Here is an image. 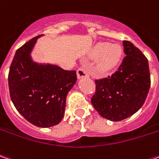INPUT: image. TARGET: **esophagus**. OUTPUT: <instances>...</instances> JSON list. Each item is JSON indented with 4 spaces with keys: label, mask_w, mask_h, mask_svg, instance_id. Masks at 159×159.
I'll return each mask as SVG.
<instances>
[{
    "label": "esophagus",
    "mask_w": 159,
    "mask_h": 159,
    "mask_svg": "<svg viewBox=\"0 0 159 159\" xmlns=\"http://www.w3.org/2000/svg\"><path fill=\"white\" fill-rule=\"evenodd\" d=\"M89 76V71L84 67H81L77 69V77L83 78V77H88Z\"/></svg>",
    "instance_id": "1"
}]
</instances>
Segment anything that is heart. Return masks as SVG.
<instances>
[{
  "label": "heart",
  "instance_id": "1",
  "mask_svg": "<svg viewBox=\"0 0 159 159\" xmlns=\"http://www.w3.org/2000/svg\"><path fill=\"white\" fill-rule=\"evenodd\" d=\"M123 55V49L120 45H110L106 42L98 43L90 52L93 59H98L94 71L98 75H107L119 65Z\"/></svg>",
  "mask_w": 159,
  "mask_h": 159
}]
</instances>
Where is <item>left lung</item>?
<instances>
[{"mask_svg": "<svg viewBox=\"0 0 159 159\" xmlns=\"http://www.w3.org/2000/svg\"><path fill=\"white\" fill-rule=\"evenodd\" d=\"M127 55L111 76L95 80L91 104L103 118L120 121L132 116L144 104L151 87L149 62L131 42L124 40Z\"/></svg>", "mask_w": 159, "mask_h": 159, "instance_id": "8db88e82", "label": "left lung"}]
</instances>
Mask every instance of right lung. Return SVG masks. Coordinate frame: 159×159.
<instances>
[{
    "instance_id": "1",
    "label": "right lung",
    "mask_w": 159,
    "mask_h": 159,
    "mask_svg": "<svg viewBox=\"0 0 159 159\" xmlns=\"http://www.w3.org/2000/svg\"><path fill=\"white\" fill-rule=\"evenodd\" d=\"M41 36L16 50L9 68L8 88L11 100L21 115L37 127L49 128L62 120L66 98L77 78L75 70L32 61L30 53Z\"/></svg>"
}]
</instances>
